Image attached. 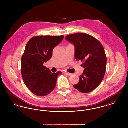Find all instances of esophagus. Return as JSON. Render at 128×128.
<instances>
[{
	"mask_svg": "<svg viewBox=\"0 0 128 128\" xmlns=\"http://www.w3.org/2000/svg\"><path fill=\"white\" fill-rule=\"evenodd\" d=\"M64 74H66V75H68V76H70V75H72V73H68V72H64Z\"/></svg>",
	"mask_w": 128,
	"mask_h": 128,
	"instance_id": "esophagus-1",
	"label": "esophagus"
}]
</instances>
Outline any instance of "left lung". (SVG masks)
<instances>
[{
    "mask_svg": "<svg viewBox=\"0 0 128 128\" xmlns=\"http://www.w3.org/2000/svg\"><path fill=\"white\" fill-rule=\"evenodd\" d=\"M68 41L75 46V57L83 62L84 72L74 87L82 93H88L101 83L106 70L107 58L103 46L91 35L77 33L66 36Z\"/></svg>",
    "mask_w": 128,
    "mask_h": 128,
    "instance_id": "8db88e82",
    "label": "left lung"
}]
</instances>
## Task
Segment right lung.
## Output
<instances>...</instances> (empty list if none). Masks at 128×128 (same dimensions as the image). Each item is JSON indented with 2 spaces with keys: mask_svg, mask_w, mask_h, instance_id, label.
Returning a JSON list of instances; mask_svg holds the SVG:
<instances>
[{
  "mask_svg": "<svg viewBox=\"0 0 128 128\" xmlns=\"http://www.w3.org/2000/svg\"><path fill=\"white\" fill-rule=\"evenodd\" d=\"M64 38L61 36H36L26 46L22 57L21 73L25 84L32 94L44 96L55 89L61 72L52 73L44 66L52 58L55 46Z\"/></svg>",
  "mask_w": 128,
  "mask_h": 128,
  "instance_id": "obj_1",
  "label": "right lung"
}]
</instances>
